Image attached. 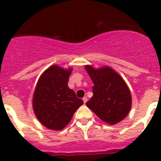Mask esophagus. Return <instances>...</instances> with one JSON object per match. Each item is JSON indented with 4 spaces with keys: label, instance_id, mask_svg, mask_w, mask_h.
<instances>
[{
    "label": "esophagus",
    "instance_id": "34e87169",
    "mask_svg": "<svg viewBox=\"0 0 161 161\" xmlns=\"http://www.w3.org/2000/svg\"><path fill=\"white\" fill-rule=\"evenodd\" d=\"M82 100H83L84 103H86V102H87V101H88V98L86 97H84L82 98Z\"/></svg>",
    "mask_w": 161,
    "mask_h": 161
}]
</instances>
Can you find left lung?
<instances>
[{"label": "left lung", "instance_id": "obj_1", "mask_svg": "<svg viewBox=\"0 0 161 161\" xmlns=\"http://www.w3.org/2000/svg\"><path fill=\"white\" fill-rule=\"evenodd\" d=\"M93 82V95L86 106L105 123L114 125L127 116L131 109L130 91L123 78L109 66L85 65Z\"/></svg>", "mask_w": 161, "mask_h": 161}]
</instances>
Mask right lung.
<instances>
[{"instance_id": "obj_1", "label": "right lung", "mask_w": 161, "mask_h": 161, "mask_svg": "<svg viewBox=\"0 0 161 161\" xmlns=\"http://www.w3.org/2000/svg\"><path fill=\"white\" fill-rule=\"evenodd\" d=\"M72 68L54 64L41 74L32 98L37 119L47 128L60 130L69 123L76 109L84 103L68 86Z\"/></svg>"}]
</instances>
